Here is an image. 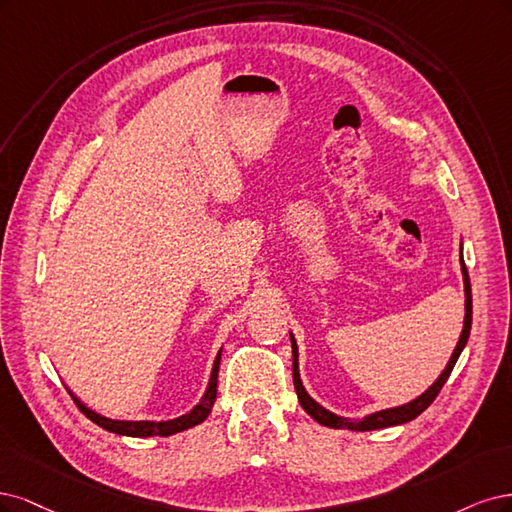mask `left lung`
Instances as JSON below:
<instances>
[{"mask_svg": "<svg viewBox=\"0 0 512 512\" xmlns=\"http://www.w3.org/2000/svg\"><path fill=\"white\" fill-rule=\"evenodd\" d=\"M461 272H464V287H466V319H464V329H461V336L459 342L455 346V351L449 359L447 368L438 376V381L427 389L423 395H419L417 400H412L404 406L398 408H389V410H381V412H374V415H368L366 419H346V417H338L334 412L325 410L321 404H317L315 400L310 398L306 393L302 381H300V372H298V344H295V338L291 336V349H293V385H295V393H298V400L302 404V408L308 412V415L315 419L317 423L325 425V427H334V430H355V432H370V430H381V427H391V425H400V423H408L415 417H419L421 412L430 406L436 395L440 393L442 385L447 383V378L453 372L455 361L459 359L461 351H464V346L468 342L470 336V327H472V289H470V278H468V270H466V263L461 259Z\"/></svg>", "mask_w": 512, "mask_h": 512, "instance_id": "obj_1", "label": "left lung"}]
</instances>
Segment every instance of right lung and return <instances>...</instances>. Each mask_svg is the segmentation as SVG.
Masks as SVG:
<instances>
[{
    "mask_svg": "<svg viewBox=\"0 0 512 512\" xmlns=\"http://www.w3.org/2000/svg\"><path fill=\"white\" fill-rule=\"evenodd\" d=\"M219 364H221V353L217 355V359H214L212 374H210V383H208V389H206V393H204L202 402L197 404L193 410H189L187 415L178 417V419H172V421H112V419H106V417H102V415H97V412H93L91 408H87L78 398H74V395H72V400H74V404L80 408L82 415H85L87 419H91L93 423H97L100 427H104V430H108V432L121 434V436H136V438H146V436H172V434H176V432L189 430V427H193V425H200V423L210 415L212 404H214V400H217Z\"/></svg>",
    "mask_w": 512,
    "mask_h": 512,
    "instance_id": "add662e5",
    "label": "right lung"
}]
</instances>
